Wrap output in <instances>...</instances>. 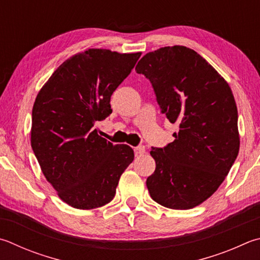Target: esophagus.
Segmentation results:
<instances>
[{"label": "esophagus", "instance_id": "esophagus-1", "mask_svg": "<svg viewBox=\"0 0 260 260\" xmlns=\"http://www.w3.org/2000/svg\"><path fill=\"white\" fill-rule=\"evenodd\" d=\"M135 155H142L145 152V146L144 145H139L134 149Z\"/></svg>", "mask_w": 260, "mask_h": 260}]
</instances>
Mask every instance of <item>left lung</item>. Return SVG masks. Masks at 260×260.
I'll use <instances>...</instances> for the list:
<instances>
[{
  "mask_svg": "<svg viewBox=\"0 0 260 260\" xmlns=\"http://www.w3.org/2000/svg\"><path fill=\"white\" fill-rule=\"evenodd\" d=\"M152 85L168 120L179 125L174 142L152 148L155 171L146 178L152 199L171 209L199 206L228 176L238 157V109L225 79L196 51L165 46L136 64Z\"/></svg>",
  "mask_w": 260,
  "mask_h": 260,
  "instance_id": "8db88e82",
  "label": "left lung"
}]
</instances>
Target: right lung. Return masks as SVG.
<instances>
[{
  "label": "right lung",
  "instance_id": "obj_1",
  "mask_svg": "<svg viewBox=\"0 0 260 260\" xmlns=\"http://www.w3.org/2000/svg\"><path fill=\"white\" fill-rule=\"evenodd\" d=\"M138 53L89 49L59 66L36 96L30 143L60 199L77 209L110 202L134 160L126 144L101 138L95 122L111 114L112 93L131 74Z\"/></svg>",
  "mask_w": 260,
  "mask_h": 260
}]
</instances>
